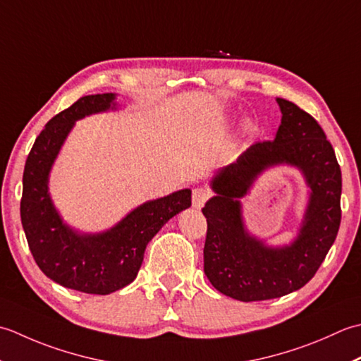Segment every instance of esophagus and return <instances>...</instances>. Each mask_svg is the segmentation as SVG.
Instances as JSON below:
<instances>
[{"label":"esophagus","instance_id":"1","mask_svg":"<svg viewBox=\"0 0 361 361\" xmlns=\"http://www.w3.org/2000/svg\"><path fill=\"white\" fill-rule=\"evenodd\" d=\"M210 197V191L205 190L202 187H197L193 190V207L201 210L204 207V204L207 202V200Z\"/></svg>","mask_w":361,"mask_h":361}]
</instances>
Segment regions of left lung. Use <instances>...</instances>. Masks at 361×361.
Returning a JSON list of instances; mask_svg holds the SVG:
<instances>
[{
  "label": "left lung",
  "instance_id": "1",
  "mask_svg": "<svg viewBox=\"0 0 361 361\" xmlns=\"http://www.w3.org/2000/svg\"><path fill=\"white\" fill-rule=\"evenodd\" d=\"M282 120L273 142H257L210 180L216 196L205 202L204 273L215 288L243 302L296 291L310 281L332 247L341 223V170L312 115L277 98ZM290 164L311 188L300 232L290 245L269 247L248 233L239 200L273 166Z\"/></svg>",
  "mask_w": 361,
  "mask_h": 361
}]
</instances>
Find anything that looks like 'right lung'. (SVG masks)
I'll list each match as a JSON object with an SVG mask.
<instances>
[{
    "instance_id": "1",
    "label": "right lung",
    "mask_w": 361,
    "mask_h": 361,
    "mask_svg": "<svg viewBox=\"0 0 361 361\" xmlns=\"http://www.w3.org/2000/svg\"><path fill=\"white\" fill-rule=\"evenodd\" d=\"M116 94H88L51 118L26 159L21 224L32 257L51 281L88 294H110L129 285L145 249L165 223L191 205V190L146 201L114 227L98 233L75 231L59 215L49 195V173L75 123L116 109Z\"/></svg>"
}]
</instances>
